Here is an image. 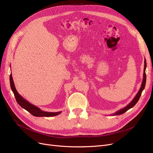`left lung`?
<instances>
[{"label": "left lung", "mask_w": 153, "mask_h": 153, "mask_svg": "<svg viewBox=\"0 0 153 153\" xmlns=\"http://www.w3.org/2000/svg\"><path fill=\"white\" fill-rule=\"evenodd\" d=\"M146 69V59H144V73H143V82H142V84H141V88H140V89L139 90V91L137 93V94L136 95V96L134 97V99H132V101L128 105H126V107L123 108V109L116 111L115 113L112 114V115L117 116V115L123 114V113H124L125 112H126L128 110H129V109L132 108V107H134V106L135 105V104L137 102L139 98H140V97H141V93H142L143 91L144 90V89L145 88L146 81V72H145Z\"/></svg>", "instance_id": "8db88e82"}]
</instances>
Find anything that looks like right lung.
Here are the masks:
<instances>
[{
  "label": "right lung",
  "mask_w": 153,
  "mask_h": 153,
  "mask_svg": "<svg viewBox=\"0 0 153 153\" xmlns=\"http://www.w3.org/2000/svg\"><path fill=\"white\" fill-rule=\"evenodd\" d=\"M10 84L11 89L13 93H14L17 103L21 105L22 108L30 112L32 115L36 117H51L59 115V114L61 113V111L56 112L43 111L41 109L37 107V106L30 104L27 100H25V99L22 96L20 95L17 91L14 83V81H13L12 74H10Z\"/></svg>",
  "instance_id": "1"
}]
</instances>
